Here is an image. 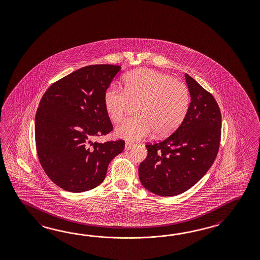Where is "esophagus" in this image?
<instances>
[{"label": "esophagus", "instance_id": "1", "mask_svg": "<svg viewBox=\"0 0 260 260\" xmlns=\"http://www.w3.org/2000/svg\"><path fill=\"white\" fill-rule=\"evenodd\" d=\"M133 146L134 143H131V142H128V141H127L126 143H125V150H130Z\"/></svg>", "mask_w": 260, "mask_h": 260}]
</instances>
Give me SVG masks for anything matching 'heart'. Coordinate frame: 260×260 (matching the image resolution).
Masks as SVG:
<instances>
[{
  "label": "heart",
  "instance_id": "heart-1",
  "mask_svg": "<svg viewBox=\"0 0 260 260\" xmlns=\"http://www.w3.org/2000/svg\"><path fill=\"white\" fill-rule=\"evenodd\" d=\"M123 90L111 84L104 92V105L109 118L121 121L130 105L137 117L127 119L116 128V134L127 140H139L153 133L166 137L184 121L190 106L187 86L163 73L139 69L124 77Z\"/></svg>",
  "mask_w": 260,
  "mask_h": 260
}]
</instances>
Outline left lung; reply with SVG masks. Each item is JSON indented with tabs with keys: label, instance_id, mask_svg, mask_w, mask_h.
Masks as SVG:
<instances>
[{
	"label": "left lung",
	"instance_id": "8db88e82",
	"mask_svg": "<svg viewBox=\"0 0 260 260\" xmlns=\"http://www.w3.org/2000/svg\"><path fill=\"white\" fill-rule=\"evenodd\" d=\"M191 96L187 114L174 133L147 144L139 165V180L151 193L172 197L187 191L205 175L217 156L222 116L217 102L185 74Z\"/></svg>",
	"mask_w": 260,
	"mask_h": 260
}]
</instances>
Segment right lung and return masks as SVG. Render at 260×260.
I'll list each match as a JSON object with an SVG mask.
<instances>
[{"label":"right lung","instance_id":"1","mask_svg":"<svg viewBox=\"0 0 260 260\" xmlns=\"http://www.w3.org/2000/svg\"><path fill=\"white\" fill-rule=\"evenodd\" d=\"M121 67L94 64L59 79L44 93L36 115L39 162L49 179L72 193L91 190L105 180L124 140L93 142L113 130L104 92Z\"/></svg>","mask_w":260,"mask_h":260}]
</instances>
